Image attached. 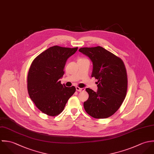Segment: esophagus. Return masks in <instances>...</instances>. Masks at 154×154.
<instances>
[{
  "mask_svg": "<svg viewBox=\"0 0 154 154\" xmlns=\"http://www.w3.org/2000/svg\"><path fill=\"white\" fill-rule=\"evenodd\" d=\"M75 88H76V91H78V92H83V91H84L85 90L84 88H80L78 86H76Z\"/></svg>",
  "mask_w": 154,
  "mask_h": 154,
  "instance_id": "obj_1",
  "label": "esophagus"
}]
</instances>
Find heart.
Segmentation results:
<instances>
[{
	"instance_id": "obj_1",
	"label": "heart",
	"mask_w": 154,
	"mask_h": 154,
	"mask_svg": "<svg viewBox=\"0 0 154 154\" xmlns=\"http://www.w3.org/2000/svg\"><path fill=\"white\" fill-rule=\"evenodd\" d=\"M82 59H85V58H80V59H79V60H82Z\"/></svg>"
}]
</instances>
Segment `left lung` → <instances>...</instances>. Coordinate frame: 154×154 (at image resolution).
<instances>
[{
    "instance_id": "1",
    "label": "left lung",
    "mask_w": 154,
    "mask_h": 154,
    "mask_svg": "<svg viewBox=\"0 0 154 154\" xmlns=\"http://www.w3.org/2000/svg\"><path fill=\"white\" fill-rule=\"evenodd\" d=\"M79 52L93 62L92 77L97 80V91L86 89V112L94 119H106L120 108L127 91V75L123 60L102 47L82 48Z\"/></svg>"
}]
</instances>
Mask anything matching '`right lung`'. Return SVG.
I'll return each instance as SVG.
<instances>
[{
    "label": "right lung",
    "mask_w": 154,
    "mask_h": 154,
    "mask_svg": "<svg viewBox=\"0 0 154 154\" xmlns=\"http://www.w3.org/2000/svg\"><path fill=\"white\" fill-rule=\"evenodd\" d=\"M54 46L38 55L31 63L27 75V90L36 107L44 114L54 117L63 110L75 88L66 87L59 80L64 74L67 59L77 51Z\"/></svg>",
    "instance_id": "1"
}]
</instances>
